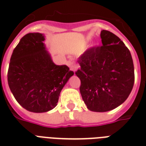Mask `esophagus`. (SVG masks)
<instances>
[{
	"instance_id": "34e87169",
	"label": "esophagus",
	"mask_w": 146,
	"mask_h": 146,
	"mask_svg": "<svg viewBox=\"0 0 146 146\" xmlns=\"http://www.w3.org/2000/svg\"><path fill=\"white\" fill-rule=\"evenodd\" d=\"M67 65L70 66V68L72 71L73 72H76V70H77V64H76L75 62H73V61H68L67 62Z\"/></svg>"
}]
</instances>
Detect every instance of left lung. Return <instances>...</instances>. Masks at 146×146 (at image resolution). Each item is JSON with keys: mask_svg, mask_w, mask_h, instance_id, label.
Masks as SVG:
<instances>
[{"mask_svg": "<svg viewBox=\"0 0 146 146\" xmlns=\"http://www.w3.org/2000/svg\"><path fill=\"white\" fill-rule=\"evenodd\" d=\"M102 46L92 48L78 60L76 75L89 111L106 112L127 100L134 84V66L129 49L113 33L102 30Z\"/></svg>", "mask_w": 146, "mask_h": 146, "instance_id": "8db88e82", "label": "left lung"}]
</instances>
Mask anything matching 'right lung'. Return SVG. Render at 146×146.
I'll return each mask as SVG.
<instances>
[{"label":"right lung","instance_id":"obj_1","mask_svg":"<svg viewBox=\"0 0 146 146\" xmlns=\"http://www.w3.org/2000/svg\"><path fill=\"white\" fill-rule=\"evenodd\" d=\"M45 36L28 33L22 38L10 57L8 85L17 102L34 113L57 106L60 92L73 76L66 65H56L44 43Z\"/></svg>","mask_w":146,"mask_h":146}]
</instances>
